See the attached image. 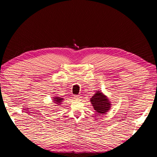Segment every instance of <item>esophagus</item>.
<instances>
[{
	"instance_id": "obj_1",
	"label": "esophagus",
	"mask_w": 157,
	"mask_h": 157,
	"mask_svg": "<svg viewBox=\"0 0 157 157\" xmlns=\"http://www.w3.org/2000/svg\"><path fill=\"white\" fill-rule=\"evenodd\" d=\"M73 98H74V99H75L76 101L80 100V99H81L80 95H75V96H74Z\"/></svg>"
}]
</instances>
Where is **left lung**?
I'll return each instance as SVG.
<instances>
[{
	"mask_svg": "<svg viewBox=\"0 0 157 157\" xmlns=\"http://www.w3.org/2000/svg\"><path fill=\"white\" fill-rule=\"evenodd\" d=\"M91 103L97 113L105 114L110 110L111 102L102 91H97L91 98Z\"/></svg>",
	"mask_w": 157,
	"mask_h": 157,
	"instance_id": "left-lung-1",
	"label": "left lung"
}]
</instances>
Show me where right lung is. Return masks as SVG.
Instances as JSON below:
<instances>
[{"label":"right lung","mask_w":157,"mask_h":157,"mask_svg":"<svg viewBox=\"0 0 157 157\" xmlns=\"http://www.w3.org/2000/svg\"><path fill=\"white\" fill-rule=\"evenodd\" d=\"M63 100V98L59 96H55L52 98V102L55 106H59L60 105H62Z\"/></svg>","instance_id":"1"}]
</instances>
